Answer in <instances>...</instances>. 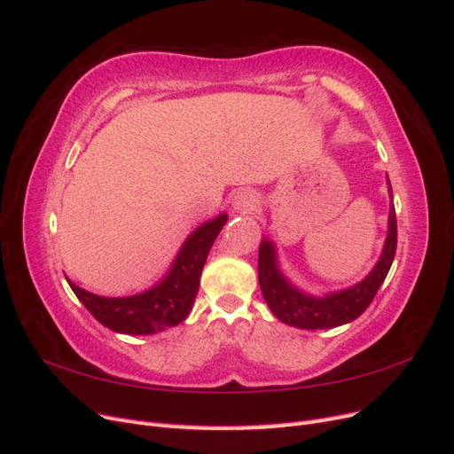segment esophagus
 I'll return each mask as SVG.
<instances>
[{"label":"esophagus","mask_w":454,"mask_h":454,"mask_svg":"<svg viewBox=\"0 0 454 454\" xmlns=\"http://www.w3.org/2000/svg\"><path fill=\"white\" fill-rule=\"evenodd\" d=\"M258 207V196L253 190H239L231 198V209L236 213H253Z\"/></svg>","instance_id":"34e87169"}]
</instances>
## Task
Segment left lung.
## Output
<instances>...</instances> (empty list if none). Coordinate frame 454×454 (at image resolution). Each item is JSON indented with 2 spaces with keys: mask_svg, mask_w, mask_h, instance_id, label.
<instances>
[{
  "mask_svg": "<svg viewBox=\"0 0 454 454\" xmlns=\"http://www.w3.org/2000/svg\"><path fill=\"white\" fill-rule=\"evenodd\" d=\"M387 184L388 196L392 200L388 175ZM396 211H394V203L390 201L387 239L383 245V253L379 256L373 270L356 285L328 292L325 296L307 294V292L292 285L279 268L275 243L264 238L258 248V283L262 288V296H264L271 313L288 326L301 330H325L353 323L355 318L368 309L379 286L383 285L392 266L394 254H396Z\"/></svg>",
  "mask_w": 454,
  "mask_h": 454,
  "instance_id": "8db88e82",
  "label": "left lung"
}]
</instances>
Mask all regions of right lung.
<instances>
[{"label":"right lung","instance_id":"1","mask_svg":"<svg viewBox=\"0 0 454 454\" xmlns=\"http://www.w3.org/2000/svg\"><path fill=\"white\" fill-rule=\"evenodd\" d=\"M226 221L228 215L221 213L198 226L179 248L164 279L139 294L106 298L77 286L67 277L66 279L92 317L113 332L149 335L169 326H177L192 309L201 270L206 266L211 247Z\"/></svg>","mask_w":454,"mask_h":454}]
</instances>
